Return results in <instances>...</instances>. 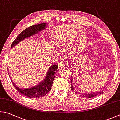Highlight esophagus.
<instances>
[{"label": "esophagus", "mask_w": 120, "mask_h": 120, "mask_svg": "<svg viewBox=\"0 0 120 120\" xmlns=\"http://www.w3.org/2000/svg\"><path fill=\"white\" fill-rule=\"evenodd\" d=\"M64 66V64L63 62H60L58 63V68L59 69H61L63 68Z\"/></svg>", "instance_id": "1"}]
</instances>
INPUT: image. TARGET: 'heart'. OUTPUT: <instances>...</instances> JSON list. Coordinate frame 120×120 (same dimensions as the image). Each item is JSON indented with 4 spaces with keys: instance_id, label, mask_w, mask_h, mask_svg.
<instances>
[{
    "instance_id": "heart-1",
    "label": "heart",
    "mask_w": 120,
    "mask_h": 120,
    "mask_svg": "<svg viewBox=\"0 0 120 120\" xmlns=\"http://www.w3.org/2000/svg\"><path fill=\"white\" fill-rule=\"evenodd\" d=\"M60 48H62L63 50H67L69 48V46L68 43H63L61 44V46H60Z\"/></svg>"
}]
</instances>
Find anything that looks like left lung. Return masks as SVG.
<instances>
[{"mask_svg": "<svg viewBox=\"0 0 120 120\" xmlns=\"http://www.w3.org/2000/svg\"><path fill=\"white\" fill-rule=\"evenodd\" d=\"M73 79L72 77L71 78V89H72V91H75V89L74 87L73 86ZM75 93L76 94H78L79 93L77 91H75ZM103 93V92H100V91H97V92H92L91 93H82L81 94V96H82L83 98H91L92 97H94V96H95L96 95H98V94H101Z\"/></svg>", "mask_w": 120, "mask_h": 120, "instance_id": "1", "label": "left lung"}]
</instances>
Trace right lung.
Instances as JSON below:
<instances>
[{"mask_svg": "<svg viewBox=\"0 0 120 120\" xmlns=\"http://www.w3.org/2000/svg\"><path fill=\"white\" fill-rule=\"evenodd\" d=\"M47 23L43 22L42 24L38 25H34L25 29L12 42L11 47L12 48L14 47L19 42L25 39V38L36 34L39 31L45 29L47 26ZM57 68L58 66L57 65H52V66H50L43 81H41L38 84L35 86L34 87L28 88V89H26V88L22 89L16 85L12 81V83L19 93L27 98H37L42 97L43 96H45L47 93L50 91L52 83H53L55 76L56 72H57ZM8 74H9V73ZM9 75L10 76V75Z\"/></svg>", "mask_w": 120, "mask_h": 120, "instance_id": "add662e5", "label": "right lung"}]
</instances>
